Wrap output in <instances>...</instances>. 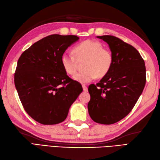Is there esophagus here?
<instances>
[{"mask_svg": "<svg viewBox=\"0 0 160 160\" xmlns=\"http://www.w3.org/2000/svg\"><path fill=\"white\" fill-rule=\"evenodd\" d=\"M82 88H83L84 91H87L88 89H87V85H85V84H82Z\"/></svg>", "mask_w": 160, "mask_h": 160, "instance_id": "1", "label": "esophagus"}]
</instances>
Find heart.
<instances>
[{
	"label": "heart",
	"mask_w": 160,
	"mask_h": 160,
	"mask_svg": "<svg viewBox=\"0 0 160 160\" xmlns=\"http://www.w3.org/2000/svg\"><path fill=\"white\" fill-rule=\"evenodd\" d=\"M75 57L69 53L61 56V65L67 74L72 75L76 71L77 60H85L84 70L76 73L73 78L80 83H87L98 77H103L111 69L113 55L108 49H104L100 42L87 40L78 44L73 49Z\"/></svg>",
	"instance_id": "obj_1"
}]
</instances>
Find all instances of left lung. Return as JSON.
Listing matches in <instances>:
<instances>
[{"label":"left lung","mask_w":160,"mask_h":160,"mask_svg":"<svg viewBox=\"0 0 160 160\" xmlns=\"http://www.w3.org/2000/svg\"><path fill=\"white\" fill-rule=\"evenodd\" d=\"M109 47L113 64L98 83L91 84L88 111L99 124H112L130 113L146 84L144 61L138 51L113 36H97Z\"/></svg>","instance_id":"8db88e82"}]
</instances>
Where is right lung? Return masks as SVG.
<instances>
[{"mask_svg":"<svg viewBox=\"0 0 160 160\" xmlns=\"http://www.w3.org/2000/svg\"><path fill=\"white\" fill-rule=\"evenodd\" d=\"M79 38L53 34L24 52L17 63L15 87L25 111L40 124L65 120L69 108L82 91L81 84L67 76L61 56Z\"/></svg>","mask_w":160,"mask_h":160,"instance_id":"1","label":"right lung"}]
</instances>
